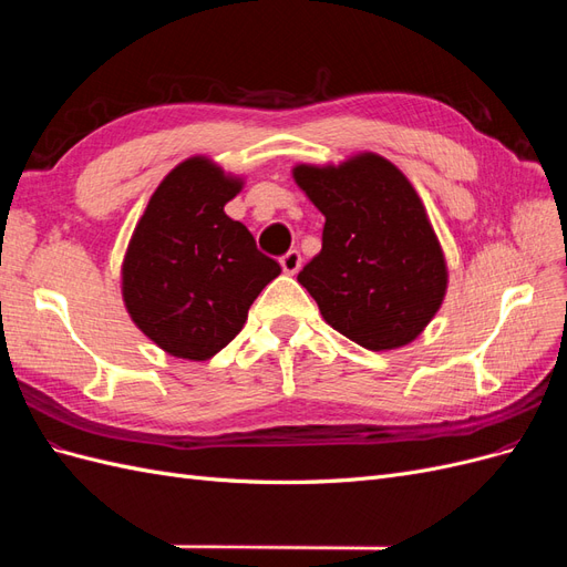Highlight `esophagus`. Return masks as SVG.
I'll return each mask as SVG.
<instances>
[{
  "mask_svg": "<svg viewBox=\"0 0 567 567\" xmlns=\"http://www.w3.org/2000/svg\"><path fill=\"white\" fill-rule=\"evenodd\" d=\"M279 262H281V269L286 274H296L302 267V255L298 250H288Z\"/></svg>",
  "mask_w": 567,
  "mask_h": 567,
  "instance_id": "34e87169",
  "label": "esophagus"
}]
</instances>
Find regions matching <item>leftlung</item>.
Instances as JSON below:
<instances>
[{"label":"left lung","mask_w":567,"mask_h":567,"mask_svg":"<svg viewBox=\"0 0 567 567\" xmlns=\"http://www.w3.org/2000/svg\"><path fill=\"white\" fill-rule=\"evenodd\" d=\"M293 177L326 217L321 252L298 274L321 317L367 350L414 340L440 310L447 265L414 186L375 153Z\"/></svg>","instance_id":"left-lung-1"}]
</instances>
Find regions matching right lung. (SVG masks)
Instances as JSON below:
<instances>
[{"label":"right lung","instance_id":"add662e5","mask_svg":"<svg viewBox=\"0 0 567 567\" xmlns=\"http://www.w3.org/2000/svg\"><path fill=\"white\" fill-rule=\"evenodd\" d=\"M241 192L205 158L169 173L134 229L123 298L134 323L165 352L203 362L244 329L252 300L281 274L252 234L227 217Z\"/></svg>","mask_w":567,"mask_h":567}]
</instances>
